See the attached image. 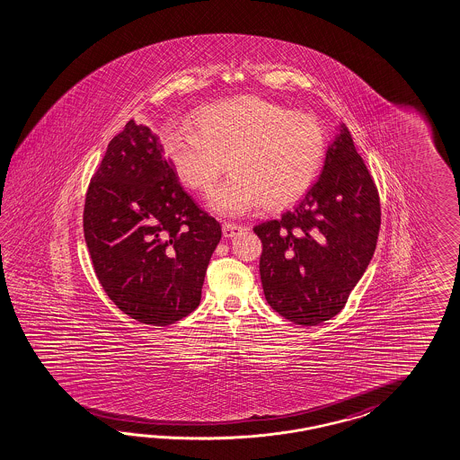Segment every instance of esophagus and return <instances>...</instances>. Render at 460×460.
Instances as JSON below:
<instances>
[{
  "label": "esophagus",
  "instance_id": "esophagus-1",
  "mask_svg": "<svg viewBox=\"0 0 460 460\" xmlns=\"http://www.w3.org/2000/svg\"><path fill=\"white\" fill-rule=\"evenodd\" d=\"M243 231V226L234 223H224L223 224V234L226 237H234Z\"/></svg>",
  "mask_w": 460,
  "mask_h": 460
}]
</instances>
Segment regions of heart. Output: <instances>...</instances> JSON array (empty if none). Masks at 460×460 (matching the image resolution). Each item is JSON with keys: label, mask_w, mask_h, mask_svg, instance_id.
<instances>
[{"label": "heart", "mask_w": 460, "mask_h": 460, "mask_svg": "<svg viewBox=\"0 0 460 460\" xmlns=\"http://www.w3.org/2000/svg\"><path fill=\"white\" fill-rule=\"evenodd\" d=\"M187 127L164 134V150L184 186L209 192L227 162L231 177L212 192L214 211L239 216L260 204L278 211L303 198L322 172L328 136L308 113L237 97L202 109Z\"/></svg>", "instance_id": "heart-1"}]
</instances>
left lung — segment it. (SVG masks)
<instances>
[{"mask_svg": "<svg viewBox=\"0 0 460 460\" xmlns=\"http://www.w3.org/2000/svg\"><path fill=\"white\" fill-rule=\"evenodd\" d=\"M380 198L347 127L323 171L281 219L254 226L266 301L293 323L314 326L343 310L376 248Z\"/></svg>", "mask_w": 460, "mask_h": 460, "instance_id": "obj_1", "label": "left lung"}]
</instances>
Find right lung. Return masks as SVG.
<instances>
[{
  "label": "right lung",
  "instance_id": "obj_1",
  "mask_svg": "<svg viewBox=\"0 0 460 460\" xmlns=\"http://www.w3.org/2000/svg\"><path fill=\"white\" fill-rule=\"evenodd\" d=\"M84 233L109 298L167 326L198 308L221 224L181 186L157 134L128 120L90 181Z\"/></svg>",
  "mask_w": 460,
  "mask_h": 460
}]
</instances>
